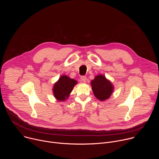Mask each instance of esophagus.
Returning <instances> with one entry per match:
<instances>
[{"instance_id": "34e87169", "label": "esophagus", "mask_w": 159, "mask_h": 159, "mask_svg": "<svg viewBox=\"0 0 159 159\" xmlns=\"http://www.w3.org/2000/svg\"><path fill=\"white\" fill-rule=\"evenodd\" d=\"M80 80L82 82H85L86 80H87V77L85 76H82L80 77Z\"/></svg>"}]
</instances>
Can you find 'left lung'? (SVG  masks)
<instances>
[{
    "label": "left lung",
    "mask_w": 159,
    "mask_h": 159,
    "mask_svg": "<svg viewBox=\"0 0 159 159\" xmlns=\"http://www.w3.org/2000/svg\"><path fill=\"white\" fill-rule=\"evenodd\" d=\"M95 97L101 101L108 99L114 90L111 82L101 74L96 75L90 82Z\"/></svg>",
    "instance_id": "obj_1"
}]
</instances>
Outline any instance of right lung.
Returning a JSON list of instances; mask_svg holds the SVG:
<instances>
[{"mask_svg":"<svg viewBox=\"0 0 159 159\" xmlns=\"http://www.w3.org/2000/svg\"><path fill=\"white\" fill-rule=\"evenodd\" d=\"M77 81L66 75H62L54 84L53 93L55 99L59 101H64L69 97Z\"/></svg>","mask_w":159,"mask_h":159,"instance_id":"1","label":"right lung"}]
</instances>
